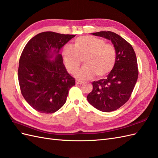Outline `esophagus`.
<instances>
[{
	"instance_id": "esophagus-1",
	"label": "esophagus",
	"mask_w": 158,
	"mask_h": 158,
	"mask_svg": "<svg viewBox=\"0 0 158 158\" xmlns=\"http://www.w3.org/2000/svg\"><path fill=\"white\" fill-rule=\"evenodd\" d=\"M76 83L77 84H79V85H81L83 83V81H79V80H77L76 81Z\"/></svg>"
}]
</instances>
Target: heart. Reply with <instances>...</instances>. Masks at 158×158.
I'll return each mask as SVG.
<instances>
[{
    "mask_svg": "<svg viewBox=\"0 0 158 158\" xmlns=\"http://www.w3.org/2000/svg\"><path fill=\"white\" fill-rule=\"evenodd\" d=\"M62 55L67 70L74 73L79 69L81 59L85 65L75 73L79 79L92 78L95 74L103 77L114 69L116 61L114 46L105 40L92 36H83L76 39L74 47L66 44L63 48Z\"/></svg>",
    "mask_w": 158,
    "mask_h": 158,
    "instance_id": "1",
    "label": "heart"
}]
</instances>
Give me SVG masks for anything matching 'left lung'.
I'll list each match as a JSON object with an SVG mask.
<instances>
[{
	"label": "left lung",
	"instance_id": "1",
	"mask_svg": "<svg viewBox=\"0 0 158 158\" xmlns=\"http://www.w3.org/2000/svg\"><path fill=\"white\" fill-rule=\"evenodd\" d=\"M91 34L111 40L116 51V61L106 78L92 83L93 90L87 99L101 111H115L127 102L135 85L138 77L136 55L131 44L114 32Z\"/></svg>",
	"mask_w": 158,
	"mask_h": 158
}]
</instances>
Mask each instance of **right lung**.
Returning a JSON list of instances; mask_svg holds the SVG:
<instances>
[{"mask_svg": "<svg viewBox=\"0 0 158 158\" xmlns=\"http://www.w3.org/2000/svg\"><path fill=\"white\" fill-rule=\"evenodd\" d=\"M75 37L47 31L32 38L19 60L18 77L21 94L36 111L52 114L65 103L75 80L69 74L59 54L61 48Z\"/></svg>", "mask_w": 158, "mask_h": 158, "instance_id": "obj_1", "label": "right lung"}]
</instances>
